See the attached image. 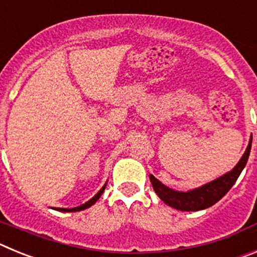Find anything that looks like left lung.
Returning a JSON list of instances; mask_svg holds the SVG:
<instances>
[{
	"label": "left lung",
	"mask_w": 257,
	"mask_h": 257,
	"mask_svg": "<svg viewBox=\"0 0 257 257\" xmlns=\"http://www.w3.org/2000/svg\"><path fill=\"white\" fill-rule=\"evenodd\" d=\"M251 144H252V138L249 139L248 145L243 156L239 160V162L234 166L231 171L226 172L220 178L210 181V183L196 188V189L188 190V192H180L171 188L166 187L165 184L161 183L158 179H156L153 175H149L151 183L153 185L154 192L160 197L166 205L172 208L180 211H199L211 207L219 202L222 197L229 192L234 183L237 181L238 176L240 175L242 170L244 169L247 161H248L249 152H251Z\"/></svg>",
	"instance_id": "1"
}]
</instances>
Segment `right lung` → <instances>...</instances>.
<instances>
[{"label":"right lung","mask_w":257,"mask_h":257,"mask_svg":"<svg viewBox=\"0 0 257 257\" xmlns=\"http://www.w3.org/2000/svg\"><path fill=\"white\" fill-rule=\"evenodd\" d=\"M106 183H108V181H106ZM106 183L104 184L103 187H101V189L99 190V192H97L96 194H95V196L92 197L91 199H88V201L86 202V203H83V205L78 206V207H74V208H54V210L60 211V212H77V211H82V210H86V208H88V207H91V206L94 205L95 202H96L97 199L100 198L101 194H103L104 189H105V187H106Z\"/></svg>","instance_id":"1"}]
</instances>
